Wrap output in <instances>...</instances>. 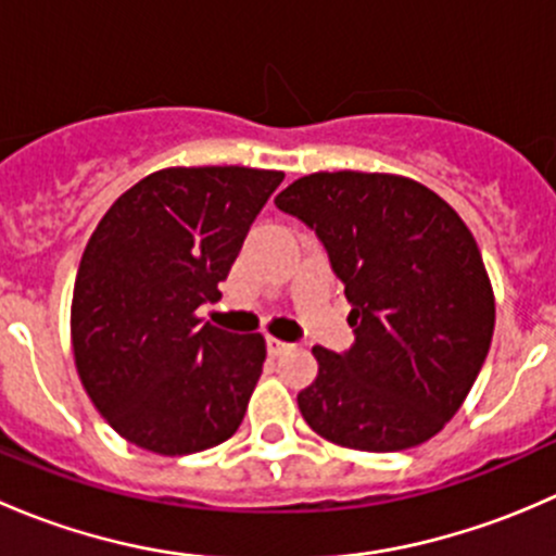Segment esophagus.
<instances>
[{
  "label": "esophagus",
  "mask_w": 556,
  "mask_h": 556,
  "mask_svg": "<svg viewBox=\"0 0 556 556\" xmlns=\"http://www.w3.org/2000/svg\"><path fill=\"white\" fill-rule=\"evenodd\" d=\"M266 346H268V355H282V352H288L290 350V344L288 341H282V339H277V336H268L266 339Z\"/></svg>",
  "instance_id": "34e87169"
}]
</instances>
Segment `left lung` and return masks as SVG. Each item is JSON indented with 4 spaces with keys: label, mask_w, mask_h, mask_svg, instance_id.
<instances>
[{
    "label": "left lung",
    "mask_w": 556,
    "mask_h": 556,
    "mask_svg": "<svg viewBox=\"0 0 556 556\" xmlns=\"http://www.w3.org/2000/svg\"><path fill=\"white\" fill-rule=\"evenodd\" d=\"M314 228L352 304L355 344L314 346L317 379L299 392L330 444L401 452L457 414L495 330V293L463 217L417 179L314 172L277 195Z\"/></svg>",
    "instance_id": "1"
}]
</instances>
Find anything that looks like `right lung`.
I'll return each mask as SVG.
<instances>
[{"label":"right lung","mask_w":556,"mask_h":556,"mask_svg":"<svg viewBox=\"0 0 556 556\" xmlns=\"http://www.w3.org/2000/svg\"><path fill=\"white\" fill-rule=\"evenodd\" d=\"M285 174L169 166L128 188L88 239L72 293V352L117 435L177 457L231 439L266 339L201 323Z\"/></svg>","instance_id":"add662e5"}]
</instances>
